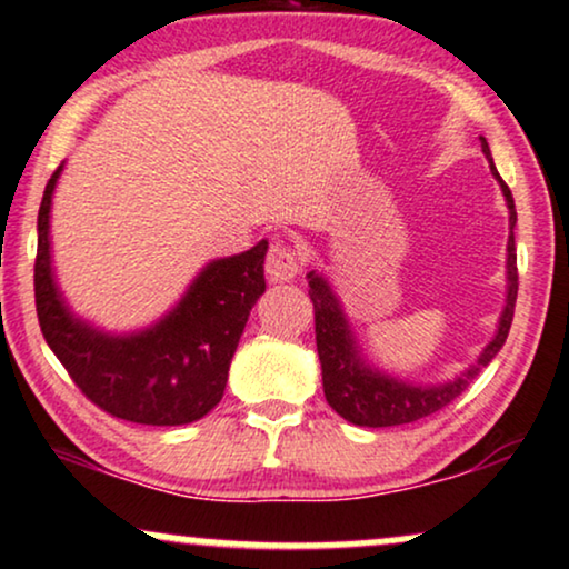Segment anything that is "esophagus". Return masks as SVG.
<instances>
[{"label":"esophagus","mask_w":569,"mask_h":569,"mask_svg":"<svg viewBox=\"0 0 569 569\" xmlns=\"http://www.w3.org/2000/svg\"><path fill=\"white\" fill-rule=\"evenodd\" d=\"M300 266H303L300 250L284 242H273L269 256H266V273H269L271 282H290V279L298 277Z\"/></svg>","instance_id":"obj_1"}]
</instances>
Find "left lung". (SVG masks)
Masks as SVG:
<instances>
[{
    "instance_id": "left-lung-1",
    "label": "left lung",
    "mask_w": 569,
    "mask_h": 569,
    "mask_svg": "<svg viewBox=\"0 0 569 569\" xmlns=\"http://www.w3.org/2000/svg\"><path fill=\"white\" fill-rule=\"evenodd\" d=\"M480 147L486 152L490 171L499 179L503 198H507L509 208V227L515 229L517 210L511 189L503 184V179L496 171L493 158H490V147L486 137H480ZM507 306H503L499 319V332L488 342L480 359L472 363L459 377L443 385H411L396 377L382 375V371L371 369L363 363L359 346H356L353 332L342 313L340 300L335 298L332 287L325 277L317 271H308V296L313 303V321H317V350L321 361V382H325V398L335 411L340 413L348 422L359 427H396L409 425L417 419L430 417V413L440 411L453 398L469 388V382L480 375L482 369L493 361L503 342H507L511 319H515V303H517V250H515V231L509 234L507 242Z\"/></svg>"
}]
</instances>
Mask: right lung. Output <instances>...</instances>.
Segmentation results:
<instances>
[{
  "mask_svg": "<svg viewBox=\"0 0 569 569\" xmlns=\"http://www.w3.org/2000/svg\"><path fill=\"white\" fill-rule=\"evenodd\" d=\"M62 166L47 181L39 206L33 263L39 327L70 380L110 417L173 427L206 417L221 401L229 363L250 308L263 296L269 242L210 261L177 308L134 335H108L76 319L52 277L49 208Z\"/></svg>",
  "mask_w": 569,
  "mask_h": 569,
  "instance_id": "obj_1",
  "label": "right lung"
}]
</instances>
